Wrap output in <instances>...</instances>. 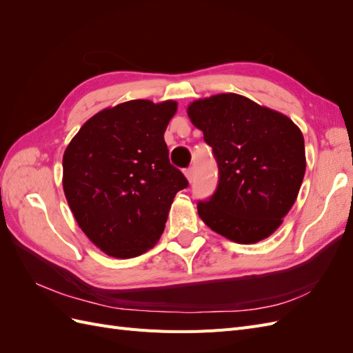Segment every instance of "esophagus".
<instances>
[{
	"label": "esophagus",
	"instance_id": "1",
	"mask_svg": "<svg viewBox=\"0 0 353 353\" xmlns=\"http://www.w3.org/2000/svg\"><path fill=\"white\" fill-rule=\"evenodd\" d=\"M184 174H185L187 179L191 183V181H193V178H194V169L193 168H188V169L184 170Z\"/></svg>",
	"mask_w": 353,
	"mask_h": 353
}]
</instances>
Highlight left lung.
Returning <instances> with one entry per match:
<instances>
[{
    "label": "left lung",
    "instance_id": "8db88e82",
    "mask_svg": "<svg viewBox=\"0 0 353 353\" xmlns=\"http://www.w3.org/2000/svg\"><path fill=\"white\" fill-rule=\"evenodd\" d=\"M216 159L218 187L199 216L236 243H258L281 225L305 176V141L283 113L239 94H218L187 109Z\"/></svg>",
    "mask_w": 353,
    "mask_h": 353
}]
</instances>
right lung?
Returning <instances> with one entry per match:
<instances>
[{"instance_id": "right-lung-1", "label": "right lung", "mask_w": 353, "mask_h": 353, "mask_svg": "<svg viewBox=\"0 0 353 353\" xmlns=\"http://www.w3.org/2000/svg\"><path fill=\"white\" fill-rule=\"evenodd\" d=\"M169 100H131L82 125L63 156V190L78 225L100 250L134 258L162 236L168 212L188 181L170 165L163 134Z\"/></svg>"}]
</instances>
